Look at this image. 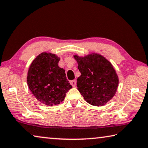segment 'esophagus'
Segmentation results:
<instances>
[{"mask_svg": "<svg viewBox=\"0 0 148 148\" xmlns=\"http://www.w3.org/2000/svg\"><path fill=\"white\" fill-rule=\"evenodd\" d=\"M71 84L72 86V87H76V79H74V80H72L71 81Z\"/></svg>", "mask_w": 148, "mask_h": 148, "instance_id": "esophagus-1", "label": "esophagus"}]
</instances>
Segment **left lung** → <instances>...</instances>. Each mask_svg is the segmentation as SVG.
I'll return each instance as SVG.
<instances>
[{
    "label": "left lung",
    "mask_w": 148,
    "mask_h": 148,
    "mask_svg": "<svg viewBox=\"0 0 148 148\" xmlns=\"http://www.w3.org/2000/svg\"><path fill=\"white\" fill-rule=\"evenodd\" d=\"M81 73L77 87L84 99L93 106H103L112 99L119 84L112 64L98 54L84 57L74 56Z\"/></svg>",
    "instance_id": "left-lung-1"
}]
</instances>
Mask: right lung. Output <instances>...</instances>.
I'll list each match as a JSON object with an SVG mask.
<instances>
[{"mask_svg": "<svg viewBox=\"0 0 148 148\" xmlns=\"http://www.w3.org/2000/svg\"><path fill=\"white\" fill-rule=\"evenodd\" d=\"M56 55L42 53L36 57L29 67L27 84L37 100L47 106L59 104L72 86L65 71L58 66Z\"/></svg>", "mask_w": 148, "mask_h": 148, "instance_id": "1", "label": "right lung"}]
</instances>
